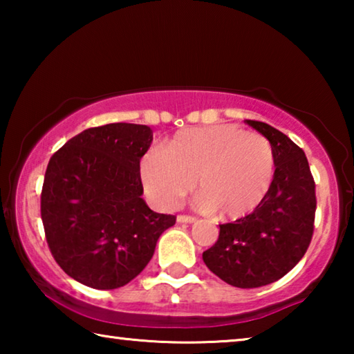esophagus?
<instances>
[{
	"instance_id": "obj_1",
	"label": "esophagus",
	"mask_w": 354,
	"mask_h": 354,
	"mask_svg": "<svg viewBox=\"0 0 354 354\" xmlns=\"http://www.w3.org/2000/svg\"><path fill=\"white\" fill-rule=\"evenodd\" d=\"M176 221L178 223H195L196 217H194V215H178Z\"/></svg>"
}]
</instances>
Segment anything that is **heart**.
Wrapping results in <instances>:
<instances>
[{
  "label": "heart",
  "mask_w": 354,
  "mask_h": 354,
  "mask_svg": "<svg viewBox=\"0 0 354 354\" xmlns=\"http://www.w3.org/2000/svg\"><path fill=\"white\" fill-rule=\"evenodd\" d=\"M274 175L272 143L234 124L179 131L140 160L142 183L159 205H176L196 181L201 207L231 220L262 205Z\"/></svg>",
  "instance_id": "1"
}]
</instances>
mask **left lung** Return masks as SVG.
<instances>
[{
    "mask_svg": "<svg viewBox=\"0 0 354 354\" xmlns=\"http://www.w3.org/2000/svg\"><path fill=\"white\" fill-rule=\"evenodd\" d=\"M245 123L272 143L277 175L256 211L220 225L217 242L203 253V261L225 283L253 289L283 278L306 253L314 232L317 200L303 149L270 124L256 120Z\"/></svg>",
    "mask_w": 354,
    "mask_h": 354,
    "instance_id": "obj_1",
    "label": "left lung"
}]
</instances>
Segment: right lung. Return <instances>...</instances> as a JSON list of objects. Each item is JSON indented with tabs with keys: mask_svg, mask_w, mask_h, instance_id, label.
<instances>
[{
	"mask_svg": "<svg viewBox=\"0 0 354 354\" xmlns=\"http://www.w3.org/2000/svg\"><path fill=\"white\" fill-rule=\"evenodd\" d=\"M153 142L147 124L88 128L51 156L40 212L48 247L62 270L84 286L128 284L154 254L175 215L142 198L140 159Z\"/></svg>",
	"mask_w": 354,
	"mask_h": 354,
	"instance_id": "1",
	"label": "right lung"
}]
</instances>
